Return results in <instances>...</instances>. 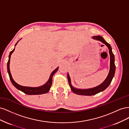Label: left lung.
<instances>
[{"mask_svg": "<svg viewBox=\"0 0 129 129\" xmlns=\"http://www.w3.org/2000/svg\"><path fill=\"white\" fill-rule=\"evenodd\" d=\"M93 39L100 41L103 43L104 44L106 45L109 49V54H110V71L108 76L107 77L106 79L104 80V81L102 83H101L100 85H98L96 87L90 88V89H79L74 88L72 86L71 84V78L69 77V74H67V77L68 82L70 85V87L71 88V90L73 92H74L76 94L80 95H85V96H91L94 95L97 93H99L101 91H103V90L107 88L108 86L111 82V81L114 76L115 70H116V66L115 64V56L114 54L112 52V48L110 45L108 44L107 42L105 41L104 39L101 36H94L92 37Z\"/></svg>", "mask_w": 129, "mask_h": 129, "instance_id": "left-lung-1", "label": "left lung"}]
</instances>
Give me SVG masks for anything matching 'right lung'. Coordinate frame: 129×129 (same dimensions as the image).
<instances>
[{
    "mask_svg": "<svg viewBox=\"0 0 129 129\" xmlns=\"http://www.w3.org/2000/svg\"><path fill=\"white\" fill-rule=\"evenodd\" d=\"M19 41L16 43V44H15V46L17 45V44H18V42H19ZM14 49H15V48L10 52L9 56V61H8V62H7V72H8V73H9L10 79V80L11 81L12 83L13 84L15 88H16L17 89L22 91L23 92H24L25 93H26V94H27V95H41V94H43V93H46L47 92H48L49 91L50 88V87H51V85H52V84L53 76L54 75V74L57 72L58 67L56 68L52 73V74H50V77L49 78L48 81L45 84L42 85V86L38 87H29L22 86V85H20L18 84V83H17L14 81L12 77L11 74V72H10V63L11 55V54H12V53L14 52Z\"/></svg>",
    "mask_w": 129,
    "mask_h": 129,
    "instance_id": "right-lung-1",
    "label": "right lung"
}]
</instances>
